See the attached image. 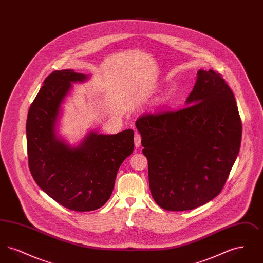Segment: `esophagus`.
<instances>
[{
  "label": "esophagus",
  "mask_w": 263,
  "mask_h": 263,
  "mask_svg": "<svg viewBox=\"0 0 263 263\" xmlns=\"http://www.w3.org/2000/svg\"><path fill=\"white\" fill-rule=\"evenodd\" d=\"M134 143H135L136 148L141 146V135L137 132L135 133V136H134Z\"/></svg>",
  "instance_id": "esophagus-1"
}]
</instances>
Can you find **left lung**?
Segmentation results:
<instances>
[{
  "mask_svg": "<svg viewBox=\"0 0 263 263\" xmlns=\"http://www.w3.org/2000/svg\"><path fill=\"white\" fill-rule=\"evenodd\" d=\"M186 104L143 113L136 121L152 196L168 211L191 210L215 198L240 147L237 102L219 73L199 70Z\"/></svg>",
  "mask_w": 263,
  "mask_h": 263,
  "instance_id": "1",
  "label": "left lung"
}]
</instances>
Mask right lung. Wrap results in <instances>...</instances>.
Segmentation results:
<instances>
[{
    "label": "right lung",
    "instance_id": "right-lung-1",
    "mask_svg": "<svg viewBox=\"0 0 263 263\" xmlns=\"http://www.w3.org/2000/svg\"><path fill=\"white\" fill-rule=\"evenodd\" d=\"M88 76L54 71L30 105L26 120L28 165L38 186L64 207L87 212L110 198L117 172L134 150V131L115 135L90 132L78 147L57 137L56 123L72 84Z\"/></svg>",
    "mask_w": 263,
    "mask_h": 263
}]
</instances>
